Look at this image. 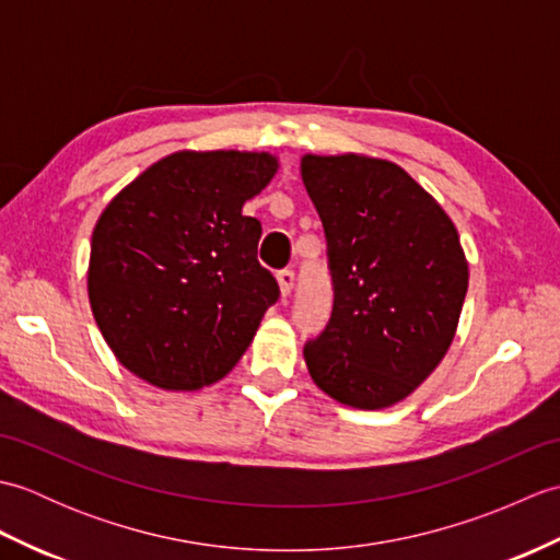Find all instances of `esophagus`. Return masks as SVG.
Instances as JSON below:
<instances>
[{
    "instance_id": "esophagus-1",
    "label": "esophagus",
    "mask_w": 560,
    "mask_h": 560,
    "mask_svg": "<svg viewBox=\"0 0 560 560\" xmlns=\"http://www.w3.org/2000/svg\"><path fill=\"white\" fill-rule=\"evenodd\" d=\"M277 279H279L281 295H289V293L293 291V281H295V273H293V269H291V267L281 269V271L277 273Z\"/></svg>"
}]
</instances>
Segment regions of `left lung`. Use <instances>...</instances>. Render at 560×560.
<instances>
[{
	"label": "left lung",
	"mask_w": 560,
	"mask_h": 560,
	"mask_svg": "<svg viewBox=\"0 0 560 560\" xmlns=\"http://www.w3.org/2000/svg\"><path fill=\"white\" fill-rule=\"evenodd\" d=\"M331 273V315L305 341L319 389L355 409H385L443 361L469 287L455 223L438 201L380 159L305 156Z\"/></svg>",
	"instance_id": "left-lung-1"
}]
</instances>
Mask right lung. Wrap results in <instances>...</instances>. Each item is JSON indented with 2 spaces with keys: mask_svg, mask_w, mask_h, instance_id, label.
I'll use <instances>...</instances> for the list:
<instances>
[{
  "mask_svg": "<svg viewBox=\"0 0 560 560\" xmlns=\"http://www.w3.org/2000/svg\"><path fill=\"white\" fill-rule=\"evenodd\" d=\"M273 173L269 153L180 151L105 207L89 299L127 371L163 389H199L241 361L279 301L257 261L261 223L243 213Z\"/></svg>",
  "mask_w": 560,
  "mask_h": 560,
  "instance_id": "1",
  "label": "right lung"
}]
</instances>
